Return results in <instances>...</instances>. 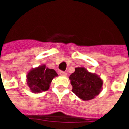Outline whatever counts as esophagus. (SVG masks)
Instances as JSON below:
<instances>
[{"mask_svg":"<svg viewBox=\"0 0 129 129\" xmlns=\"http://www.w3.org/2000/svg\"><path fill=\"white\" fill-rule=\"evenodd\" d=\"M60 75L63 76V77H66L67 76V73H66V72H63V71H60Z\"/></svg>","mask_w":129,"mask_h":129,"instance_id":"obj_1","label":"esophagus"}]
</instances>
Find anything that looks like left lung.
<instances>
[{
  "instance_id": "8db88e82",
  "label": "left lung",
  "mask_w": 129,
  "mask_h": 129,
  "mask_svg": "<svg viewBox=\"0 0 129 129\" xmlns=\"http://www.w3.org/2000/svg\"><path fill=\"white\" fill-rule=\"evenodd\" d=\"M73 91L84 101L94 99L102 90L103 80L95 73H90L84 67L75 68L69 77Z\"/></svg>"
}]
</instances>
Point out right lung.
Returning <instances> with one entry per match:
<instances>
[{"mask_svg":"<svg viewBox=\"0 0 129 129\" xmlns=\"http://www.w3.org/2000/svg\"><path fill=\"white\" fill-rule=\"evenodd\" d=\"M57 76L54 69L48 68L45 64H42L27 73L26 82L33 93H40L48 90L52 79Z\"/></svg>","mask_w":129,"mask_h":129,"instance_id":"obj_1","label":"right lung"}]
</instances>
